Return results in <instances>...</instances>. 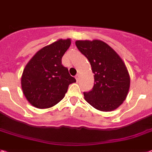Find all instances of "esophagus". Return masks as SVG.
I'll return each instance as SVG.
<instances>
[{"mask_svg":"<svg viewBox=\"0 0 152 152\" xmlns=\"http://www.w3.org/2000/svg\"><path fill=\"white\" fill-rule=\"evenodd\" d=\"M76 80L77 82H78L79 80H80V75H79V74H77V75L76 76Z\"/></svg>","mask_w":152,"mask_h":152,"instance_id":"1","label":"esophagus"}]
</instances>
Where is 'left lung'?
Wrapping results in <instances>:
<instances>
[{"mask_svg":"<svg viewBox=\"0 0 152 152\" xmlns=\"http://www.w3.org/2000/svg\"><path fill=\"white\" fill-rule=\"evenodd\" d=\"M76 45L88 59L94 74L92 91L83 93L85 100L102 112L116 109L125 101L130 84L125 63L109 45L102 40H76Z\"/></svg>","mask_w":152,"mask_h":152,"instance_id":"obj_1","label":"left lung"}]
</instances>
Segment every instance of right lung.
<instances>
[{
    "instance_id": "add662e5",
    "label": "right lung",
    "mask_w": 152,
    "mask_h": 152,
    "mask_svg": "<svg viewBox=\"0 0 152 152\" xmlns=\"http://www.w3.org/2000/svg\"><path fill=\"white\" fill-rule=\"evenodd\" d=\"M71 40H60L36 53L23 70L21 84L25 97L33 106L48 108L63 99L69 85L76 83L61 58Z\"/></svg>"
}]
</instances>
